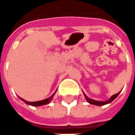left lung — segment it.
Listing matches in <instances>:
<instances>
[{"label": "left lung", "instance_id": "obj_1", "mask_svg": "<svg viewBox=\"0 0 135 135\" xmlns=\"http://www.w3.org/2000/svg\"><path fill=\"white\" fill-rule=\"evenodd\" d=\"M120 92V91H119ZM119 92H118L117 94H115V95H113L112 96L111 98L108 100V101H95V100H92V99H91V98H89L87 96L84 94V95L86 97V100L87 101L89 102V103H90L91 104H95V105H98V106H102V105H104V104H108V103H110L111 101H113L116 98H117V96L119 95Z\"/></svg>", "mask_w": 135, "mask_h": 135}]
</instances>
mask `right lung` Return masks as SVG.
<instances>
[{
	"instance_id": "1",
	"label": "right lung",
	"mask_w": 135,
	"mask_h": 135,
	"mask_svg": "<svg viewBox=\"0 0 135 135\" xmlns=\"http://www.w3.org/2000/svg\"><path fill=\"white\" fill-rule=\"evenodd\" d=\"M55 93L52 95H51L49 98H46V99H45V100H43V101H35V102H29V101H25L24 99L21 98H21V100H22V101H25V104H29V105L35 106V107L41 106V105H44V104H49V102L52 101V98H53V96H54Z\"/></svg>"
}]
</instances>
